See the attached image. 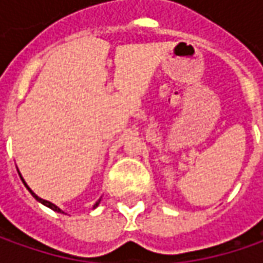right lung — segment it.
<instances>
[{
  "label": "right lung",
  "instance_id": "right-lung-1",
  "mask_svg": "<svg viewBox=\"0 0 263 263\" xmlns=\"http://www.w3.org/2000/svg\"><path fill=\"white\" fill-rule=\"evenodd\" d=\"M20 178H22V177H20ZM22 180H23V178H22ZM23 183H25V180H23ZM25 186L27 187V190H29V192H30V193H32V196L35 197V199H36V200H37V202H41V203H42V205H45V206L51 208V209H52V211H55V212H63V211H61V209H60V208H58V206H55V205H54V203H51V202H48V200H44V199H41V197H37V196H36L35 193H33V192H32V190H30V189H29V186H27V184H26V183H25ZM98 203H99V200H98V202H96V203H95V206H93V208L98 206Z\"/></svg>",
  "mask_w": 263,
  "mask_h": 263
}]
</instances>
